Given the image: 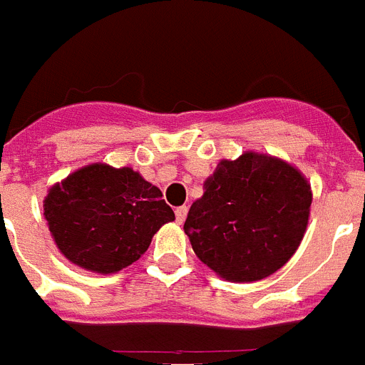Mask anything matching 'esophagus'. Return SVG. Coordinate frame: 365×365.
Instances as JSON below:
<instances>
[{
    "label": "esophagus",
    "instance_id": "34e87169",
    "mask_svg": "<svg viewBox=\"0 0 365 365\" xmlns=\"http://www.w3.org/2000/svg\"><path fill=\"white\" fill-rule=\"evenodd\" d=\"M186 215H188V207H177L175 209V220H177V224H182L186 220Z\"/></svg>",
    "mask_w": 365,
    "mask_h": 365
}]
</instances>
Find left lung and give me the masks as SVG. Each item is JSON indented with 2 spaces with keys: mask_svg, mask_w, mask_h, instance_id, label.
I'll use <instances>...</instances> for the list:
<instances>
[{
  "mask_svg": "<svg viewBox=\"0 0 365 365\" xmlns=\"http://www.w3.org/2000/svg\"><path fill=\"white\" fill-rule=\"evenodd\" d=\"M312 188L284 160H222L185 222L195 255L231 282H257L287 263L308 225Z\"/></svg>",
  "mask_w": 365,
  "mask_h": 365,
  "instance_id": "obj_1",
  "label": "left lung"
}]
</instances>
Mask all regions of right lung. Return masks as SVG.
Here are the masks:
<instances>
[{"mask_svg":"<svg viewBox=\"0 0 365 365\" xmlns=\"http://www.w3.org/2000/svg\"><path fill=\"white\" fill-rule=\"evenodd\" d=\"M48 227L61 254L81 269L111 274L145 254L175 215L162 192L130 168L93 164L56 185L44 200Z\"/></svg>","mask_w":365,"mask_h":365,"instance_id":"right-lung-1","label":"right lung"}]
</instances>
